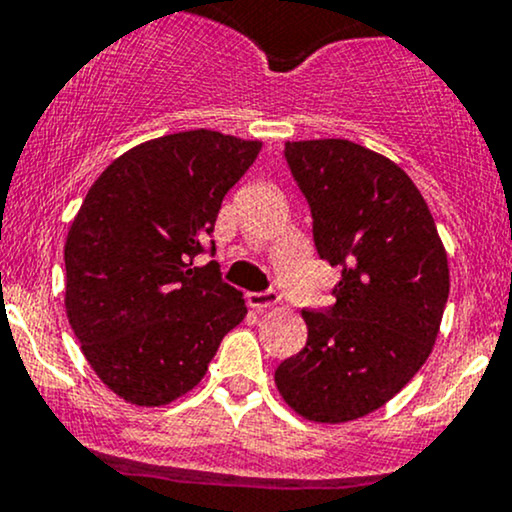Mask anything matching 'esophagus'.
<instances>
[{"label": "esophagus", "mask_w": 512, "mask_h": 512, "mask_svg": "<svg viewBox=\"0 0 512 512\" xmlns=\"http://www.w3.org/2000/svg\"><path fill=\"white\" fill-rule=\"evenodd\" d=\"M276 303H279V293H276L274 289L248 293V305H250V308H255V310H267Z\"/></svg>", "instance_id": "1"}]
</instances>
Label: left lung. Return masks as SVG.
<instances>
[{
	"instance_id": "left-lung-1",
	"label": "left lung",
	"mask_w": 512,
	"mask_h": 512,
	"mask_svg": "<svg viewBox=\"0 0 512 512\" xmlns=\"http://www.w3.org/2000/svg\"><path fill=\"white\" fill-rule=\"evenodd\" d=\"M320 260L342 267L334 305L303 308L308 342L274 370L293 411L342 424L380 409L426 363L450 293L436 221L390 158L349 139L286 142Z\"/></svg>"
}]
</instances>
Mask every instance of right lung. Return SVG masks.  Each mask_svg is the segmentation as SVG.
Instances as JSON below:
<instances>
[{
	"instance_id": "add662e5",
	"label": "right lung",
	"mask_w": 512,
	"mask_h": 512,
	"mask_svg": "<svg viewBox=\"0 0 512 512\" xmlns=\"http://www.w3.org/2000/svg\"><path fill=\"white\" fill-rule=\"evenodd\" d=\"M262 142L211 129L166 134L115 158L91 185L64 245L67 317L115 395L161 407L207 373L243 322V293L214 260L216 216Z\"/></svg>"
}]
</instances>
